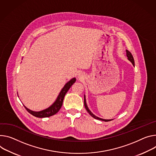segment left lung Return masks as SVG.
Instances as JSON below:
<instances>
[{
  "label": "left lung",
  "mask_w": 156,
  "mask_h": 156,
  "mask_svg": "<svg viewBox=\"0 0 156 156\" xmlns=\"http://www.w3.org/2000/svg\"><path fill=\"white\" fill-rule=\"evenodd\" d=\"M126 55H127V58H128V60L133 63V65H134V58H133V56L131 53L129 51L126 50ZM84 107H85V108H86L87 111H88V112L89 113V114H90L93 118H94V119H99V120H101V121H105V122H108V121H110L112 120V119H103L100 118H98V117L96 116L95 115H94L93 114V113L90 111V109H88V106H87V103H86L85 96H84Z\"/></svg>",
  "instance_id": "1"
}]
</instances>
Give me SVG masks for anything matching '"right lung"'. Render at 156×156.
I'll return each mask as SVG.
<instances>
[{"mask_svg":"<svg viewBox=\"0 0 156 156\" xmlns=\"http://www.w3.org/2000/svg\"><path fill=\"white\" fill-rule=\"evenodd\" d=\"M75 81H76L75 78H73V79L69 81H68L64 86L63 89L62 90L60 93L59 94V95H58L57 99H56V100L55 101V102L51 106H50L48 108H47L46 109H44L43 111H38V112H35V111H31L28 108H27L24 106L25 108L27 109V111L28 112L30 113V114H31L32 115H33L35 117H37V118H47V117H50V116H51L55 115L56 113H57L58 112V111L60 109V108L62 106L63 99H64V97H65L66 93L69 90L70 87H72L73 84L75 83Z\"/></svg>","mask_w":156,"mask_h":156,"instance_id":"1","label":"right lung"}]
</instances>
